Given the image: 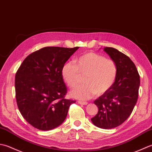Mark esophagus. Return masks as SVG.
<instances>
[{"instance_id":"obj_1","label":"esophagus","mask_w":152,"mask_h":152,"mask_svg":"<svg viewBox=\"0 0 152 152\" xmlns=\"http://www.w3.org/2000/svg\"><path fill=\"white\" fill-rule=\"evenodd\" d=\"M78 104H82V105H87V104H88V102H84V101H80V100H79V101H78Z\"/></svg>"}]
</instances>
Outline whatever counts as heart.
I'll return each mask as SVG.
<instances>
[{"mask_svg": "<svg viewBox=\"0 0 152 152\" xmlns=\"http://www.w3.org/2000/svg\"><path fill=\"white\" fill-rule=\"evenodd\" d=\"M80 75H85L83 85L76 86L70 92L73 98L88 100L96 94L106 93L115 84L118 74L116 63L111 59L94 52L85 53L75 60L68 61L61 69V76L66 84L73 87Z\"/></svg>", "mask_w": 152, "mask_h": 152, "instance_id": "obj_1", "label": "heart"}]
</instances>
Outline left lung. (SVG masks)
Instances as JSON below:
<instances>
[{
	"label": "left lung",
	"mask_w": 152,
	"mask_h": 152,
	"mask_svg": "<svg viewBox=\"0 0 152 152\" xmlns=\"http://www.w3.org/2000/svg\"><path fill=\"white\" fill-rule=\"evenodd\" d=\"M104 50L116 63L118 74L112 88L94 100L98 111L91 121L99 128L110 129L121 125L131 114L140 81L137 67L127 56L111 47Z\"/></svg>",
	"instance_id": "obj_1"
}]
</instances>
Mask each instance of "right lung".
Returning a JSON list of instances; mask_svg holds the SVG:
<instances>
[{
  "label": "right lung",
  "instance_id": "right-lung-1",
  "mask_svg": "<svg viewBox=\"0 0 152 152\" xmlns=\"http://www.w3.org/2000/svg\"><path fill=\"white\" fill-rule=\"evenodd\" d=\"M78 48H42L29 54L18 69L15 89L18 109L35 128L49 131L57 127L75 102L65 98L67 87L61 69Z\"/></svg>",
  "mask_w": 152,
  "mask_h": 152
}]
</instances>
